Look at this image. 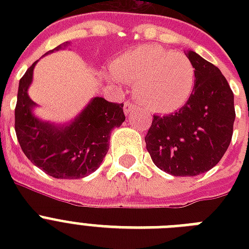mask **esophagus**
<instances>
[{
    "mask_svg": "<svg viewBox=\"0 0 249 249\" xmlns=\"http://www.w3.org/2000/svg\"><path fill=\"white\" fill-rule=\"evenodd\" d=\"M136 108H137L136 105H133V103H130V102H126V103L124 105L125 115H130V113H132Z\"/></svg>",
    "mask_w": 249,
    "mask_h": 249,
    "instance_id": "esophagus-1",
    "label": "esophagus"
}]
</instances>
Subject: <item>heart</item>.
<instances>
[{"mask_svg": "<svg viewBox=\"0 0 249 249\" xmlns=\"http://www.w3.org/2000/svg\"><path fill=\"white\" fill-rule=\"evenodd\" d=\"M112 75L136 84L137 99L152 112L172 113L189 102L195 88V67L182 53L155 44L129 49L115 58Z\"/></svg>", "mask_w": 249, "mask_h": 249, "instance_id": "1", "label": "heart"}]
</instances>
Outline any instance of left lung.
Returning <instances> with one entry per match:
<instances>
[{"mask_svg":"<svg viewBox=\"0 0 249 249\" xmlns=\"http://www.w3.org/2000/svg\"><path fill=\"white\" fill-rule=\"evenodd\" d=\"M185 55L195 67L193 95L177 112L155 115L144 141L159 169L177 177H194L212 169L226 152L235 108L222 72L193 50H186Z\"/></svg>","mask_w":249,"mask_h":249,"instance_id":"left-lung-1","label":"left lung"}]
</instances>
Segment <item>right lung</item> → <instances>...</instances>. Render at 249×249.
Returning <instances> with one entry per match:
<instances>
[{"label": "right lung", "instance_id": "add662e5", "mask_svg": "<svg viewBox=\"0 0 249 249\" xmlns=\"http://www.w3.org/2000/svg\"><path fill=\"white\" fill-rule=\"evenodd\" d=\"M70 45L63 42L45 55L67 49ZM37 62L19 81L15 107V132L19 144L31 163L52 177H86L99 168L109 148L111 132L124 123V105L94 97L67 123L42 120L35 113L37 105L28 94Z\"/></svg>", "mask_w": 249, "mask_h": 249}]
</instances>
